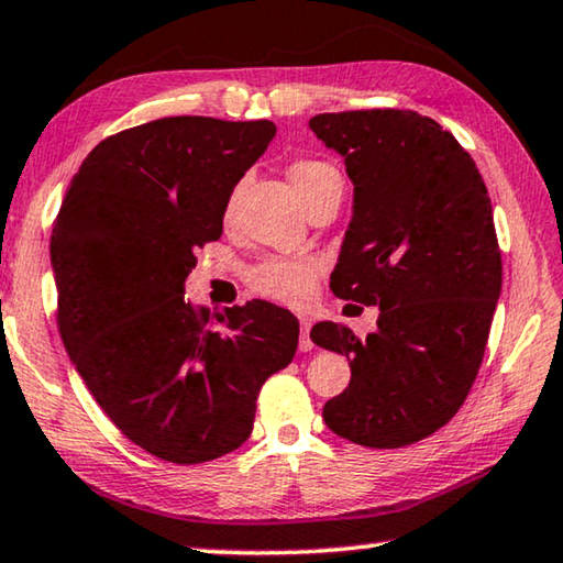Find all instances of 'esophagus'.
I'll use <instances>...</instances> for the list:
<instances>
[{
	"label": "esophagus",
	"mask_w": 563,
	"mask_h": 563,
	"mask_svg": "<svg viewBox=\"0 0 563 563\" xmlns=\"http://www.w3.org/2000/svg\"><path fill=\"white\" fill-rule=\"evenodd\" d=\"M310 320H300V341H298V347L302 353L313 351V341H310Z\"/></svg>",
	"instance_id": "1"
}]
</instances>
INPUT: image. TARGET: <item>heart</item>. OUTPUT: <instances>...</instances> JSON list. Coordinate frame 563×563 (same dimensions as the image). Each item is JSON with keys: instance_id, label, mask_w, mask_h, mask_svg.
<instances>
[{"instance_id": "heart-1", "label": "heart", "mask_w": 563, "mask_h": 563, "mask_svg": "<svg viewBox=\"0 0 563 563\" xmlns=\"http://www.w3.org/2000/svg\"><path fill=\"white\" fill-rule=\"evenodd\" d=\"M288 177L296 192L300 195L302 202H310L318 192H323L330 183L341 180L338 169L328 163H320V159H298L288 169ZM318 275V265L310 261H290V257H271L263 265H257L253 275H250V283L257 292L263 296L290 302V306H298V302L310 296V288H313V280Z\"/></svg>"}]
</instances>
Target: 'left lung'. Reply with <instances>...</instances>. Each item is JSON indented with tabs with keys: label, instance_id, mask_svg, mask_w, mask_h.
<instances>
[{
	"label": "left lung",
	"instance_id": "1",
	"mask_svg": "<svg viewBox=\"0 0 563 563\" xmlns=\"http://www.w3.org/2000/svg\"><path fill=\"white\" fill-rule=\"evenodd\" d=\"M310 130L353 183L330 288L380 310L365 338L330 320L310 330L351 363L323 421L358 445L400 449L456 416L484 361L501 296L490 198L459 140L418 112H325Z\"/></svg>",
	"mask_w": 563,
	"mask_h": 563
}]
</instances>
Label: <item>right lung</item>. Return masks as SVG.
<instances>
[{"mask_svg":"<svg viewBox=\"0 0 563 563\" xmlns=\"http://www.w3.org/2000/svg\"><path fill=\"white\" fill-rule=\"evenodd\" d=\"M271 120L163 118L102 140L69 183L49 261L59 335L110 421L173 463L247 441L267 376L298 351V318L265 300L195 310V250L222 235L230 195Z\"/></svg>","mask_w":563,"mask_h":563,"instance_id":"add662e5","label":"right lung"}]
</instances>
